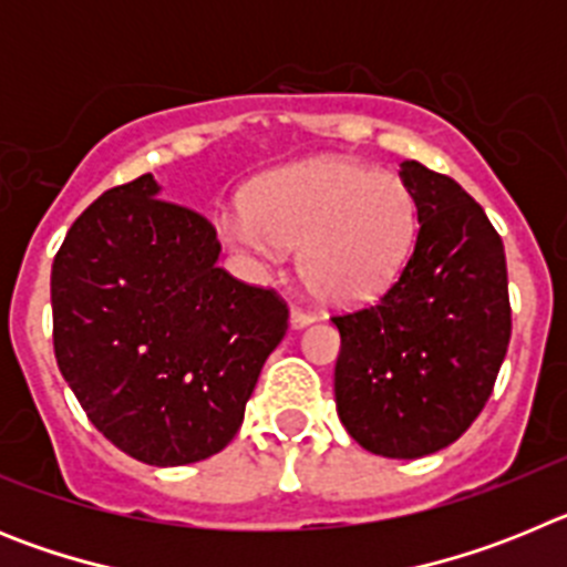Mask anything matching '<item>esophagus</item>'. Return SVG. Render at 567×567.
Here are the masks:
<instances>
[{
  "instance_id": "1",
  "label": "esophagus",
  "mask_w": 567,
  "mask_h": 567,
  "mask_svg": "<svg viewBox=\"0 0 567 567\" xmlns=\"http://www.w3.org/2000/svg\"><path fill=\"white\" fill-rule=\"evenodd\" d=\"M309 323H315V315L303 312V309H292V315H289V327H292V329H307Z\"/></svg>"
}]
</instances>
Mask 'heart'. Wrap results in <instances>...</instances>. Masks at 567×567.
I'll list each match as a JSON object with an SVG mask.
<instances>
[{
    "instance_id": "obj_1",
    "label": "heart",
    "mask_w": 567,
    "mask_h": 567,
    "mask_svg": "<svg viewBox=\"0 0 567 567\" xmlns=\"http://www.w3.org/2000/svg\"><path fill=\"white\" fill-rule=\"evenodd\" d=\"M238 252L298 249V278L327 307L378 300L403 272L417 238V198L392 173L346 155H315L255 178L247 204L215 221Z\"/></svg>"
}]
</instances>
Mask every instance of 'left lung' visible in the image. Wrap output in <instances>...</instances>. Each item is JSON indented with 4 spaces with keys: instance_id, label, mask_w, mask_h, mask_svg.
Instances as JSON below:
<instances>
[{
    "instance_id": "obj_1",
    "label": "left lung",
    "mask_w": 567,
    "mask_h": 567,
    "mask_svg": "<svg viewBox=\"0 0 567 567\" xmlns=\"http://www.w3.org/2000/svg\"><path fill=\"white\" fill-rule=\"evenodd\" d=\"M417 198V238L394 287L332 318L338 417L365 452L417 460L452 445L483 412L511 340L508 269L497 229L449 175L400 164Z\"/></svg>"
}]
</instances>
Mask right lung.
Here are the masks:
<instances>
[{
    "mask_svg": "<svg viewBox=\"0 0 567 567\" xmlns=\"http://www.w3.org/2000/svg\"><path fill=\"white\" fill-rule=\"evenodd\" d=\"M207 218L153 173L70 227L50 272L53 349L90 423L147 465H187L238 434L287 307L218 267Z\"/></svg>",
    "mask_w": 567,
    "mask_h": 567,
    "instance_id": "right-lung-1",
    "label": "right lung"
}]
</instances>
